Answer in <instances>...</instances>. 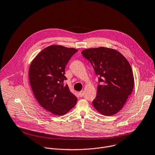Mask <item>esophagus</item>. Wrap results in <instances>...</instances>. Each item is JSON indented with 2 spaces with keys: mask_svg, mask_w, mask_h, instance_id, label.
<instances>
[{
  "mask_svg": "<svg viewBox=\"0 0 155 155\" xmlns=\"http://www.w3.org/2000/svg\"><path fill=\"white\" fill-rule=\"evenodd\" d=\"M78 94H79V95H80V97H82V96L83 95V94H84V91H81L80 92H78Z\"/></svg>",
  "mask_w": 155,
  "mask_h": 155,
  "instance_id": "obj_1",
  "label": "esophagus"
}]
</instances>
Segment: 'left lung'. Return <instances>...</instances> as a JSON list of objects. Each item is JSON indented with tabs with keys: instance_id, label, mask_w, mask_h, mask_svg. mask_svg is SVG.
Segmentation results:
<instances>
[{
	"instance_id": "left-lung-1",
	"label": "left lung",
	"mask_w": 155,
	"mask_h": 155,
	"mask_svg": "<svg viewBox=\"0 0 155 155\" xmlns=\"http://www.w3.org/2000/svg\"><path fill=\"white\" fill-rule=\"evenodd\" d=\"M82 55L90 61L101 84L92 104L101 114L113 116L120 111L134 87V76L127 60L119 51L105 47L87 48Z\"/></svg>"
}]
</instances>
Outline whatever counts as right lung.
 Returning a JSON list of instances; mask_svg holds the SVG:
<instances>
[{
    "label": "right lung",
    "mask_w": 155,
    "mask_h": 155,
    "mask_svg": "<svg viewBox=\"0 0 155 155\" xmlns=\"http://www.w3.org/2000/svg\"><path fill=\"white\" fill-rule=\"evenodd\" d=\"M77 51L74 48L51 45L41 51L30 66L33 94L39 105L54 115H64L77 104V97L64 84L66 66Z\"/></svg>",
    "instance_id": "1"
}]
</instances>
